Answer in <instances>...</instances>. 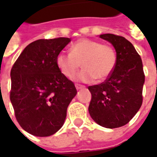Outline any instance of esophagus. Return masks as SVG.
Listing matches in <instances>:
<instances>
[{
	"label": "esophagus",
	"instance_id": "esophagus-1",
	"mask_svg": "<svg viewBox=\"0 0 157 157\" xmlns=\"http://www.w3.org/2000/svg\"><path fill=\"white\" fill-rule=\"evenodd\" d=\"M85 86L82 85H80V84H75V88L77 89V90H80V89H82L84 88Z\"/></svg>",
	"mask_w": 157,
	"mask_h": 157
}]
</instances>
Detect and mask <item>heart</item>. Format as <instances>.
<instances>
[{"label": "heart", "mask_w": 157, "mask_h": 157, "mask_svg": "<svg viewBox=\"0 0 157 157\" xmlns=\"http://www.w3.org/2000/svg\"><path fill=\"white\" fill-rule=\"evenodd\" d=\"M117 60V53L112 46L87 39L73 44L71 53L61 52L56 57L58 68L69 79L75 76L82 65L84 69L76 79L83 82L107 79L114 71Z\"/></svg>", "instance_id": "obj_1"}]
</instances>
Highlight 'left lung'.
I'll return each instance as SVG.
<instances>
[{"label":"left lung","mask_w":157,"mask_h":157,"mask_svg":"<svg viewBox=\"0 0 157 157\" xmlns=\"http://www.w3.org/2000/svg\"><path fill=\"white\" fill-rule=\"evenodd\" d=\"M99 37L112 44L118 60L105 82L88 86L92 94L88 111L98 124L118 128L128 124L141 107L145 82L143 65L135 47L125 38L112 33Z\"/></svg>","instance_id":"8db88e82"}]
</instances>
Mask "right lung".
<instances>
[{"label": "right lung", "instance_id": "add662e5", "mask_svg": "<svg viewBox=\"0 0 157 157\" xmlns=\"http://www.w3.org/2000/svg\"><path fill=\"white\" fill-rule=\"evenodd\" d=\"M70 42L69 38L33 42L11 70L10 99L16 118L31 135L45 137L58 131L77 93L74 83L56 64L57 55Z\"/></svg>", "mask_w": 157, "mask_h": 157}]
</instances>
